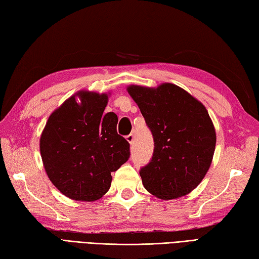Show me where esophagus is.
<instances>
[{
  "instance_id": "obj_1",
  "label": "esophagus",
  "mask_w": 259,
  "mask_h": 259,
  "mask_svg": "<svg viewBox=\"0 0 259 259\" xmlns=\"http://www.w3.org/2000/svg\"><path fill=\"white\" fill-rule=\"evenodd\" d=\"M125 139H127V141H128L130 144H132V143H134V140H135V136L132 135V134H130V135H128L127 137H125Z\"/></svg>"
}]
</instances>
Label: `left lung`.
Returning a JSON list of instances; mask_svg holds the SVG:
<instances>
[{
  "instance_id": "obj_1",
  "label": "left lung",
  "mask_w": 259,
  "mask_h": 259,
  "mask_svg": "<svg viewBox=\"0 0 259 259\" xmlns=\"http://www.w3.org/2000/svg\"><path fill=\"white\" fill-rule=\"evenodd\" d=\"M151 130L154 150L141 167L143 186L161 200L189 194L212 163L216 134L206 108L173 83L127 88Z\"/></svg>"
}]
</instances>
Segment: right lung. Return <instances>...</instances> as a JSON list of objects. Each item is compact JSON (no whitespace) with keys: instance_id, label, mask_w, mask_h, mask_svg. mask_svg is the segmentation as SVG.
<instances>
[{"instance_id":"right-lung-1","label":"right lung","mask_w":259,"mask_h":259,"mask_svg":"<svg viewBox=\"0 0 259 259\" xmlns=\"http://www.w3.org/2000/svg\"><path fill=\"white\" fill-rule=\"evenodd\" d=\"M107 102V94L80 90L52 113L41 132L45 171L71 200H99L110 189L111 172L130 157L129 142L117 132V115L104 112Z\"/></svg>"}]
</instances>
